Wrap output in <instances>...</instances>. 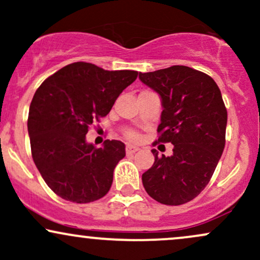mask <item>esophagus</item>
Listing matches in <instances>:
<instances>
[{
    "label": "esophagus",
    "instance_id": "esophagus-1",
    "mask_svg": "<svg viewBox=\"0 0 260 260\" xmlns=\"http://www.w3.org/2000/svg\"><path fill=\"white\" fill-rule=\"evenodd\" d=\"M138 150H139V149L137 148V147H133V145H127V147H126L127 155H132L134 153H137V151H138Z\"/></svg>",
    "mask_w": 260,
    "mask_h": 260
}]
</instances>
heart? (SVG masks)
Masks as SVG:
<instances>
[{
	"mask_svg": "<svg viewBox=\"0 0 260 260\" xmlns=\"http://www.w3.org/2000/svg\"><path fill=\"white\" fill-rule=\"evenodd\" d=\"M126 138L132 140V142H136V140L139 139V134L137 132H134V131H127Z\"/></svg>",
	"mask_w": 260,
	"mask_h": 260,
	"instance_id": "1",
	"label": "heart"
}]
</instances>
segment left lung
I'll return each instance as SVG.
<instances>
[{"label":"left lung","mask_w":260,"mask_h":260,"mask_svg":"<svg viewBox=\"0 0 260 260\" xmlns=\"http://www.w3.org/2000/svg\"><path fill=\"white\" fill-rule=\"evenodd\" d=\"M139 79L161 96L162 112L153 143H171V156L157 155L142 176L151 198L181 205L207 187L225 148L228 110L211 77L187 66L139 73Z\"/></svg>","instance_id":"8db88e82"}]
</instances>
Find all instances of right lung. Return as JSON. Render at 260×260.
Segmentation results:
<instances>
[{
	"instance_id": "1",
	"label": "right lung",
	"mask_w": 260,
	"mask_h": 260,
	"mask_svg": "<svg viewBox=\"0 0 260 260\" xmlns=\"http://www.w3.org/2000/svg\"><path fill=\"white\" fill-rule=\"evenodd\" d=\"M137 77V71H105L74 62L45 79L35 91L28 116L31 156L58 197L83 204L110 190L113 170L126 156L124 144L107 139L96 148L86 143L85 134Z\"/></svg>"
}]
</instances>
